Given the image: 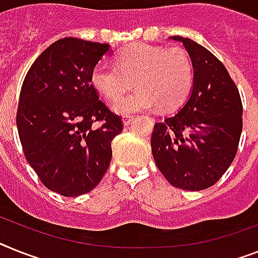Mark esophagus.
Wrapping results in <instances>:
<instances>
[{
  "label": "esophagus",
  "instance_id": "esophagus-1",
  "mask_svg": "<svg viewBox=\"0 0 258 258\" xmlns=\"http://www.w3.org/2000/svg\"><path fill=\"white\" fill-rule=\"evenodd\" d=\"M132 120H133V116H131V114L122 116V122H124V125H129L132 122Z\"/></svg>",
  "mask_w": 258,
  "mask_h": 258
}]
</instances>
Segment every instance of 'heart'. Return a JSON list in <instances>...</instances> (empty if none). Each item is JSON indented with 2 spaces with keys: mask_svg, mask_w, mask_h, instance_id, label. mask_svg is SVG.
Here are the masks:
<instances>
[{
  "mask_svg": "<svg viewBox=\"0 0 258 258\" xmlns=\"http://www.w3.org/2000/svg\"><path fill=\"white\" fill-rule=\"evenodd\" d=\"M139 87L120 99L133 82ZM91 82L108 100H116L114 110L129 114L159 106L174 109L186 99L192 84V64L183 48L133 44L117 55L116 64L99 61Z\"/></svg>",
  "mask_w": 258,
  "mask_h": 258,
  "instance_id": "b5f03b06",
  "label": "heart"
}]
</instances>
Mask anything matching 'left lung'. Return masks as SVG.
<instances>
[{
  "mask_svg": "<svg viewBox=\"0 0 258 258\" xmlns=\"http://www.w3.org/2000/svg\"><path fill=\"white\" fill-rule=\"evenodd\" d=\"M191 57L194 86L175 114L154 124L155 165L176 188L199 191L214 186L236 157L242 131L239 89L224 64L206 47L179 35Z\"/></svg>",
  "mask_w": 258,
  "mask_h": 258,
  "instance_id": "left-lung-1",
  "label": "left lung"
}]
</instances>
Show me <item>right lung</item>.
Listing matches in <instances>:
<instances>
[{"mask_svg": "<svg viewBox=\"0 0 258 258\" xmlns=\"http://www.w3.org/2000/svg\"><path fill=\"white\" fill-rule=\"evenodd\" d=\"M108 51L105 43L56 40L34 61L21 88L17 127L23 154L40 182L63 197L99 184L109 167L110 144L124 127L91 82Z\"/></svg>", "mask_w": 258, "mask_h": 258, "instance_id": "right-lung-1", "label": "right lung"}]
</instances>
